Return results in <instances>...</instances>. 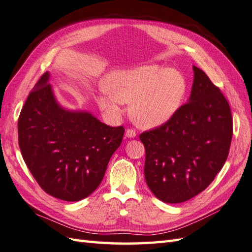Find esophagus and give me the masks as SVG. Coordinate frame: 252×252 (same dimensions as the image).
<instances>
[{
	"instance_id": "esophagus-1",
	"label": "esophagus",
	"mask_w": 252,
	"mask_h": 252,
	"mask_svg": "<svg viewBox=\"0 0 252 252\" xmlns=\"http://www.w3.org/2000/svg\"><path fill=\"white\" fill-rule=\"evenodd\" d=\"M136 135H137L136 131L133 130V128H127V130L126 131V136L127 138H134V137H136Z\"/></svg>"
}]
</instances>
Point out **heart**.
<instances>
[{
	"mask_svg": "<svg viewBox=\"0 0 252 252\" xmlns=\"http://www.w3.org/2000/svg\"><path fill=\"white\" fill-rule=\"evenodd\" d=\"M96 103L109 117L117 119L131 103L135 122L143 127H157L173 118L186 94V81L176 69L159 64H143L133 69L116 70L105 80Z\"/></svg>",
	"mask_w": 252,
	"mask_h": 252,
	"instance_id": "obj_1",
	"label": "heart"
}]
</instances>
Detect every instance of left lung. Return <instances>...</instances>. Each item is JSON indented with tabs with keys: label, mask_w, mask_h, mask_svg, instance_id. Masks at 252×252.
Wrapping results in <instances>:
<instances>
[{
	"label": "left lung",
	"mask_w": 252,
	"mask_h": 252,
	"mask_svg": "<svg viewBox=\"0 0 252 252\" xmlns=\"http://www.w3.org/2000/svg\"><path fill=\"white\" fill-rule=\"evenodd\" d=\"M189 102L167 124L140 134L145 178L158 199L181 203L203 191L228 158L233 121L228 101L201 69L192 66Z\"/></svg>",
	"instance_id": "left-lung-1"
}]
</instances>
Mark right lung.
<instances>
[{
    "mask_svg": "<svg viewBox=\"0 0 252 252\" xmlns=\"http://www.w3.org/2000/svg\"><path fill=\"white\" fill-rule=\"evenodd\" d=\"M49 80L46 72L21 109L19 147L44 191L64 201H79L100 185L125 128L109 126L88 112L63 107Z\"/></svg>",
    "mask_w": 252,
    "mask_h": 252,
    "instance_id": "1",
    "label": "right lung"
}]
</instances>
